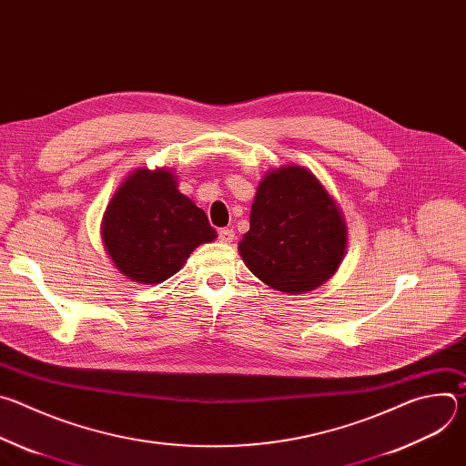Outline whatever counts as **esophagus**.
Segmentation results:
<instances>
[{"label":"esophagus","instance_id":"obj_1","mask_svg":"<svg viewBox=\"0 0 466 466\" xmlns=\"http://www.w3.org/2000/svg\"><path fill=\"white\" fill-rule=\"evenodd\" d=\"M218 236H219V239H221L223 243H230V241L234 239V230H232V228H219Z\"/></svg>","mask_w":466,"mask_h":466}]
</instances>
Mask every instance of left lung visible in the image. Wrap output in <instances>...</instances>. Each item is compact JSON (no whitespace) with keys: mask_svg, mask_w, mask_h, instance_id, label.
Masks as SVG:
<instances>
[{"mask_svg":"<svg viewBox=\"0 0 466 466\" xmlns=\"http://www.w3.org/2000/svg\"><path fill=\"white\" fill-rule=\"evenodd\" d=\"M345 247L343 216L313 173L286 166L259 182L239 252L263 284L308 293L336 273Z\"/></svg>","mask_w":466,"mask_h":466,"instance_id":"8db88e82","label":"left lung"}]
</instances>
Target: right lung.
I'll list each match as a JSON object with an SVG mask.
<instances>
[{
	"label": "right lung",
	"instance_id": "1",
	"mask_svg": "<svg viewBox=\"0 0 466 466\" xmlns=\"http://www.w3.org/2000/svg\"><path fill=\"white\" fill-rule=\"evenodd\" d=\"M214 238L207 214L177 189L169 169L132 173L103 219V241L116 268L142 284L167 280L195 247Z\"/></svg>",
	"mask_w": 466,
	"mask_h": 466
}]
</instances>
